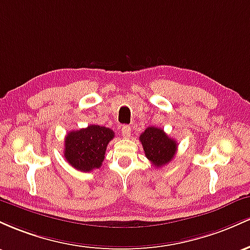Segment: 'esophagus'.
Listing matches in <instances>:
<instances>
[{"mask_svg": "<svg viewBox=\"0 0 250 250\" xmlns=\"http://www.w3.org/2000/svg\"><path fill=\"white\" fill-rule=\"evenodd\" d=\"M122 133L125 138H128L131 136V127L128 125H123L122 126Z\"/></svg>", "mask_w": 250, "mask_h": 250, "instance_id": "34e87169", "label": "esophagus"}]
</instances>
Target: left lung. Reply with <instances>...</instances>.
<instances>
[{"mask_svg": "<svg viewBox=\"0 0 250 250\" xmlns=\"http://www.w3.org/2000/svg\"><path fill=\"white\" fill-rule=\"evenodd\" d=\"M139 139L145 156L156 167H164L170 163L177 151V142L156 126L147 127L140 134Z\"/></svg>", "mask_w": 250, "mask_h": 250, "instance_id": "obj_1", "label": "left lung"}]
</instances>
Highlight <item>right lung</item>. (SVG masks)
I'll list each match as a JSON object with an SVG mask.
<instances>
[{
    "label": "right lung",
    "instance_id": "obj_1",
    "mask_svg": "<svg viewBox=\"0 0 250 250\" xmlns=\"http://www.w3.org/2000/svg\"><path fill=\"white\" fill-rule=\"evenodd\" d=\"M111 128L88 125L86 128L71 131L64 138L63 156L74 169L89 172L102 167L107 144L113 139Z\"/></svg>",
    "mask_w": 250,
    "mask_h": 250
}]
</instances>
